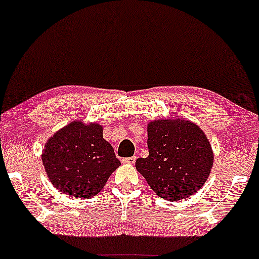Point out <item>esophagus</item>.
<instances>
[{
    "instance_id": "obj_1",
    "label": "esophagus",
    "mask_w": 259,
    "mask_h": 259,
    "mask_svg": "<svg viewBox=\"0 0 259 259\" xmlns=\"http://www.w3.org/2000/svg\"><path fill=\"white\" fill-rule=\"evenodd\" d=\"M137 157L133 156V157H127V158H122L121 162L122 163H128V164H133L134 162H136Z\"/></svg>"
}]
</instances>
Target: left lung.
<instances>
[{
    "label": "left lung",
    "mask_w": 259,
    "mask_h": 259,
    "mask_svg": "<svg viewBox=\"0 0 259 259\" xmlns=\"http://www.w3.org/2000/svg\"><path fill=\"white\" fill-rule=\"evenodd\" d=\"M149 156L136 167L157 195L179 201L203 186L213 166V152L204 133L184 120H156L147 126Z\"/></svg>",
    "instance_id": "1"
}]
</instances>
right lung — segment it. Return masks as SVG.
<instances>
[{"label":"right lung","mask_w":259,"mask_h":259,"mask_svg":"<svg viewBox=\"0 0 259 259\" xmlns=\"http://www.w3.org/2000/svg\"><path fill=\"white\" fill-rule=\"evenodd\" d=\"M102 126L73 121L49 139L42 164L57 189L75 199L95 196L120 165Z\"/></svg>","instance_id":"add662e5"}]
</instances>
